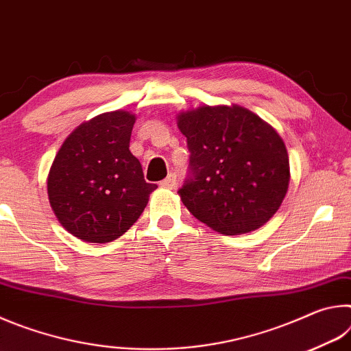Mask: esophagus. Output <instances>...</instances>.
Instances as JSON below:
<instances>
[{"mask_svg":"<svg viewBox=\"0 0 351 351\" xmlns=\"http://www.w3.org/2000/svg\"><path fill=\"white\" fill-rule=\"evenodd\" d=\"M159 186L164 187V189H175L176 187V175L175 173H170L165 180H162L159 182Z\"/></svg>","mask_w":351,"mask_h":351,"instance_id":"esophagus-1","label":"esophagus"}]
</instances>
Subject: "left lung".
I'll return each instance as SVG.
<instances>
[{
	"label": "left lung",
	"mask_w": 351,
	"mask_h": 351,
	"mask_svg": "<svg viewBox=\"0 0 351 351\" xmlns=\"http://www.w3.org/2000/svg\"><path fill=\"white\" fill-rule=\"evenodd\" d=\"M187 138L189 178L178 190L201 223L224 235H240L268 223L289 184L283 139L243 106H199L180 112Z\"/></svg>",
	"instance_id": "8db88e82"
}]
</instances>
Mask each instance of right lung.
<instances>
[{"label": "right lung", "instance_id": "add662e5", "mask_svg": "<svg viewBox=\"0 0 351 351\" xmlns=\"http://www.w3.org/2000/svg\"><path fill=\"white\" fill-rule=\"evenodd\" d=\"M136 116L111 111L83 122L56 154L47 197L58 221L77 239L108 243L138 221L158 186L144 180L130 152Z\"/></svg>", "mask_w": 351, "mask_h": 351}]
</instances>
